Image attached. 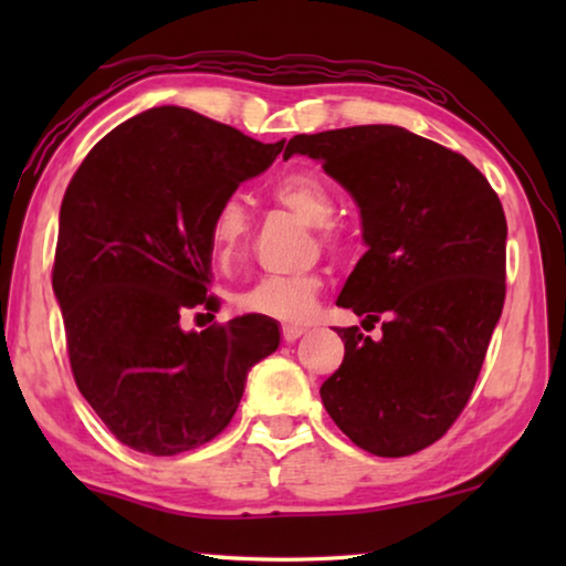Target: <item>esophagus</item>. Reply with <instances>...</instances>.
Listing matches in <instances>:
<instances>
[{
  "label": "esophagus",
  "mask_w": 566,
  "mask_h": 566,
  "mask_svg": "<svg viewBox=\"0 0 566 566\" xmlns=\"http://www.w3.org/2000/svg\"><path fill=\"white\" fill-rule=\"evenodd\" d=\"M304 334V327H294V324H284L282 327V337L284 342H296Z\"/></svg>",
  "instance_id": "34e87169"
}]
</instances>
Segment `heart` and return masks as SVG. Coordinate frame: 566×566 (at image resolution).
Listing matches in <instances>:
<instances>
[{"mask_svg":"<svg viewBox=\"0 0 566 566\" xmlns=\"http://www.w3.org/2000/svg\"><path fill=\"white\" fill-rule=\"evenodd\" d=\"M272 197L310 227H319L322 244L337 247V234L332 232V219L337 212L332 189L317 171H296L280 179L272 189ZM249 227V209L239 197H227L217 205L207 227L209 254L217 266H232L244 254ZM322 292L319 274H266L247 290L237 294V306L242 312L276 322H304L312 317L317 296Z\"/></svg>","mask_w":566,"mask_h":566,"instance_id":"1","label":"heart"}]
</instances>
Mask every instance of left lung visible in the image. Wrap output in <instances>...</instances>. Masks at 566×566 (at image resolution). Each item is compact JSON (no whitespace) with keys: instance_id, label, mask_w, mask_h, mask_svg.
Instances as JSON below:
<instances>
[{"instance_id":"left-lung-1","label":"left lung","mask_w":566,"mask_h":566,"mask_svg":"<svg viewBox=\"0 0 566 566\" xmlns=\"http://www.w3.org/2000/svg\"><path fill=\"white\" fill-rule=\"evenodd\" d=\"M349 191L367 244L337 304L375 327L339 329L342 367L319 395L344 434L377 457L434 444L476 385L504 306L506 219L472 161L395 124L296 134Z\"/></svg>"}]
</instances>
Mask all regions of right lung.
<instances>
[{
	"mask_svg": "<svg viewBox=\"0 0 566 566\" xmlns=\"http://www.w3.org/2000/svg\"><path fill=\"white\" fill-rule=\"evenodd\" d=\"M282 147L155 107L97 142L66 187L52 286L76 387L122 444L155 457L202 447L280 347L274 319L185 332L181 314L219 310L209 219Z\"/></svg>",
	"mask_w": 566,
	"mask_h": 566,
	"instance_id": "add662e5",
	"label": "right lung"
}]
</instances>
